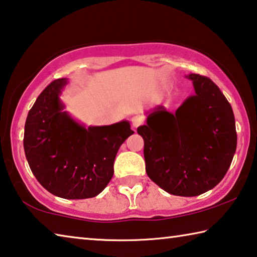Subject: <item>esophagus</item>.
Here are the masks:
<instances>
[{"label": "esophagus", "mask_w": 257, "mask_h": 257, "mask_svg": "<svg viewBox=\"0 0 257 257\" xmlns=\"http://www.w3.org/2000/svg\"><path fill=\"white\" fill-rule=\"evenodd\" d=\"M143 122H144V119H143L141 115H135L134 118L132 119V123H133V125H134L135 128L139 127V125L143 124Z\"/></svg>", "instance_id": "obj_1"}]
</instances>
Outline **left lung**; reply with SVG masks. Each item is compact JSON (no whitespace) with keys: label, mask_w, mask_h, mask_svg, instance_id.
I'll list each match as a JSON object with an SVG mask.
<instances>
[{"label":"left lung","mask_w":257,"mask_h":257,"mask_svg":"<svg viewBox=\"0 0 257 257\" xmlns=\"http://www.w3.org/2000/svg\"><path fill=\"white\" fill-rule=\"evenodd\" d=\"M195 95L170 113L156 106L137 128L144 139L146 173L176 196H198L223 179L237 147L232 107L210 78L196 73Z\"/></svg>","instance_id":"left-lung-1"}]
</instances>
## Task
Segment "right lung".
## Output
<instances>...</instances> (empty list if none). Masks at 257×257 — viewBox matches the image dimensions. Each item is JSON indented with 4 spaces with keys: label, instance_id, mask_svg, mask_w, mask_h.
I'll return each mask as SVG.
<instances>
[{
    "label": "right lung",
    "instance_id": "right-lung-1",
    "mask_svg": "<svg viewBox=\"0 0 257 257\" xmlns=\"http://www.w3.org/2000/svg\"><path fill=\"white\" fill-rule=\"evenodd\" d=\"M67 78L52 81L37 97L25 123L24 149L38 182L55 196L95 197L113 177L120 146L134 132L128 121L85 128L60 101Z\"/></svg>",
    "mask_w": 257,
    "mask_h": 257
}]
</instances>
